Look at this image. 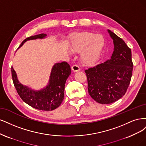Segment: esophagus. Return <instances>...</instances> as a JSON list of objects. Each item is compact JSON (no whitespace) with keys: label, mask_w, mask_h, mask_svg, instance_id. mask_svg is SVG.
<instances>
[{"label":"esophagus","mask_w":146,"mask_h":146,"mask_svg":"<svg viewBox=\"0 0 146 146\" xmlns=\"http://www.w3.org/2000/svg\"><path fill=\"white\" fill-rule=\"evenodd\" d=\"M72 70H73L74 72H78V71H79V70H80L79 67L78 66V65H73V66H72Z\"/></svg>","instance_id":"1"}]
</instances>
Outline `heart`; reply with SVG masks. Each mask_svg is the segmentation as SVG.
Listing matches in <instances>:
<instances>
[{
  "label": "heart",
  "mask_w": 146,
  "mask_h": 146,
  "mask_svg": "<svg viewBox=\"0 0 146 146\" xmlns=\"http://www.w3.org/2000/svg\"><path fill=\"white\" fill-rule=\"evenodd\" d=\"M105 46V39L101 35L82 33L72 39L71 50L74 53H81L84 64L92 65L100 57Z\"/></svg>",
  "instance_id": "b5f03b06"
}]
</instances>
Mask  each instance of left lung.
<instances>
[{"instance_id":"8db88e82","label":"left lung","mask_w":146,"mask_h":146,"mask_svg":"<svg viewBox=\"0 0 146 146\" xmlns=\"http://www.w3.org/2000/svg\"><path fill=\"white\" fill-rule=\"evenodd\" d=\"M107 31L113 40L111 56L104 62L85 70L89 95L102 104H111L125 95L133 66L131 49L113 32Z\"/></svg>"}]
</instances>
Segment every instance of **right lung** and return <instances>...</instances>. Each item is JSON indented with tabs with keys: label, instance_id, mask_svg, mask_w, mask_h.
I'll return each instance as SVG.
<instances>
[{
	"label": "right lung",
	"instance_id": "obj_1",
	"mask_svg": "<svg viewBox=\"0 0 146 146\" xmlns=\"http://www.w3.org/2000/svg\"><path fill=\"white\" fill-rule=\"evenodd\" d=\"M46 36V34L42 33L27 37L22 42L19 47L27 40L44 39ZM70 74L71 68L67 62L55 64L51 70L48 85L37 91L20 83L17 79L16 72L11 67L14 86L21 98L31 107L44 111L54 110L61 104L64 98L65 84Z\"/></svg>",
	"mask_w": 146,
	"mask_h": 146
}]
</instances>
